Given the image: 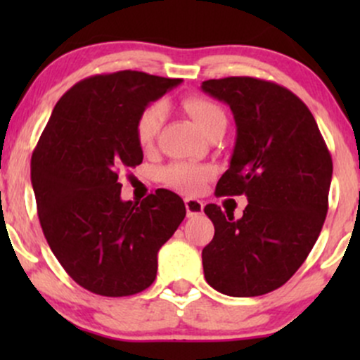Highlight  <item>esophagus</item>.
<instances>
[{"label":"esophagus","instance_id":"obj_1","mask_svg":"<svg viewBox=\"0 0 360 360\" xmlns=\"http://www.w3.org/2000/svg\"><path fill=\"white\" fill-rule=\"evenodd\" d=\"M184 205H186V213H188V217H198V214L203 213V201L196 200V198H186L184 200Z\"/></svg>","mask_w":360,"mask_h":360}]
</instances>
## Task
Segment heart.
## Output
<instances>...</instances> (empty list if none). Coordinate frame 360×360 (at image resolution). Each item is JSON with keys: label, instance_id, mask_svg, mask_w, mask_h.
Instances as JSON below:
<instances>
[{"label": "heart", "instance_id": "b5f03b06", "mask_svg": "<svg viewBox=\"0 0 360 360\" xmlns=\"http://www.w3.org/2000/svg\"><path fill=\"white\" fill-rule=\"evenodd\" d=\"M183 108L188 111L189 117L194 120V123L200 127L205 135H208L213 128L226 125L225 111L210 98L200 96V94L186 96L183 100ZM164 118H166V110L160 103H152L146 110H142L135 122V137H137L140 147L146 150L154 147L160 128H162ZM212 176V167L193 162H172L162 171L164 183L186 193L200 191L201 186Z\"/></svg>", "mask_w": 360, "mask_h": 360}]
</instances>
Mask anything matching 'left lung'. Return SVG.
Instances as JSON below:
<instances>
[{
    "label": "left lung",
    "mask_w": 360,
    "mask_h": 360,
    "mask_svg": "<svg viewBox=\"0 0 360 360\" xmlns=\"http://www.w3.org/2000/svg\"><path fill=\"white\" fill-rule=\"evenodd\" d=\"M201 89L232 110L237 142L217 196L245 194L242 218L210 203L214 225L203 249L206 283L249 298L288 283L315 245L328 212L332 155L308 106L257 77L210 79Z\"/></svg>",
    "instance_id": "8db88e82"
}]
</instances>
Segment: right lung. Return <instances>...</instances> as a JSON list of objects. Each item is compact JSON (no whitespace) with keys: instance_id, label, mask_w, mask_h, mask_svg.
Returning a JSON list of instances; mask_svg holds the SVG:
<instances>
[{"instance_id":"obj_1","label":"right lung","mask_w":360,"mask_h":360,"mask_svg":"<svg viewBox=\"0 0 360 360\" xmlns=\"http://www.w3.org/2000/svg\"><path fill=\"white\" fill-rule=\"evenodd\" d=\"M181 79L140 71L96 74L57 101L32 154V186L49 247L94 295L131 296L154 283L157 252L186 217L176 193L123 201L118 174L142 164L135 122Z\"/></svg>"}]
</instances>
